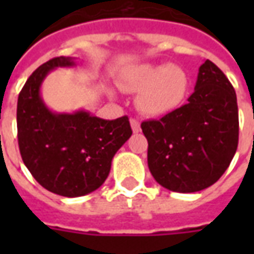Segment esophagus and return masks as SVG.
<instances>
[{
  "label": "esophagus",
  "instance_id": "34e87169",
  "mask_svg": "<svg viewBox=\"0 0 254 254\" xmlns=\"http://www.w3.org/2000/svg\"><path fill=\"white\" fill-rule=\"evenodd\" d=\"M130 127H132V130L134 133H138L141 130L140 122H138V120H136V118H130Z\"/></svg>",
  "mask_w": 254,
  "mask_h": 254
}]
</instances>
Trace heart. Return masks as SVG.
Returning <instances> with one entry per match:
<instances>
[{"mask_svg": "<svg viewBox=\"0 0 254 254\" xmlns=\"http://www.w3.org/2000/svg\"><path fill=\"white\" fill-rule=\"evenodd\" d=\"M120 88L137 94L138 110L159 117L174 111L189 89V77L181 66L141 64L127 69L120 80Z\"/></svg>", "mask_w": 254, "mask_h": 254, "instance_id": "heart-1", "label": "heart"}]
</instances>
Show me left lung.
Returning a JSON list of instances; mask_svg holds the SVG:
<instances>
[{
  "instance_id": "1",
  "label": "left lung",
  "mask_w": 254,
  "mask_h": 254,
  "mask_svg": "<svg viewBox=\"0 0 254 254\" xmlns=\"http://www.w3.org/2000/svg\"><path fill=\"white\" fill-rule=\"evenodd\" d=\"M148 167L166 189L193 193L218 181L234 158L240 122L237 95L220 69L207 60L187 105L159 120L141 122Z\"/></svg>"
}]
</instances>
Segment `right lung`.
<instances>
[{"instance_id":"add662e5","label":"right lung","mask_w":254,"mask_h":254,"mask_svg":"<svg viewBox=\"0 0 254 254\" xmlns=\"http://www.w3.org/2000/svg\"><path fill=\"white\" fill-rule=\"evenodd\" d=\"M70 57H56L36 69L17 99V140L32 177L47 190L65 197L88 194L102 187L111 160L132 136L127 116L102 120L87 111L57 114L41 98L47 73L73 66Z\"/></svg>"}]
</instances>
